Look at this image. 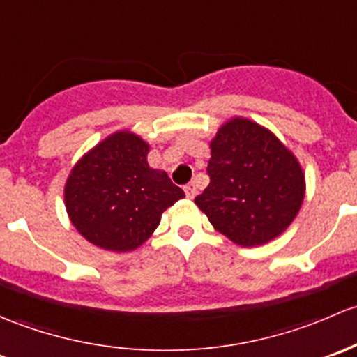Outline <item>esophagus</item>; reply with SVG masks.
I'll return each mask as SVG.
<instances>
[{
	"label": "esophagus",
	"mask_w": 357,
	"mask_h": 357,
	"mask_svg": "<svg viewBox=\"0 0 357 357\" xmlns=\"http://www.w3.org/2000/svg\"><path fill=\"white\" fill-rule=\"evenodd\" d=\"M183 190H185L187 199H194V197H196V194H197V185L194 182H190V183H187L185 187H183Z\"/></svg>",
	"instance_id": "34e87169"
}]
</instances>
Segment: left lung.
<instances>
[{
  "instance_id": "left-lung-1",
  "label": "left lung",
  "mask_w": 357,
  "mask_h": 357,
  "mask_svg": "<svg viewBox=\"0 0 357 357\" xmlns=\"http://www.w3.org/2000/svg\"><path fill=\"white\" fill-rule=\"evenodd\" d=\"M209 149L211 180L194 203L215 230L242 248L284 234L306 196L296 154L270 128L245 116L220 125Z\"/></svg>"
}]
</instances>
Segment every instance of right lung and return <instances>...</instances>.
I'll return each instance as SVG.
<instances>
[{
  "label": "right lung",
  "instance_id": "1",
  "mask_svg": "<svg viewBox=\"0 0 357 357\" xmlns=\"http://www.w3.org/2000/svg\"><path fill=\"white\" fill-rule=\"evenodd\" d=\"M149 142L116 130L84 153L70 170L63 197L77 232L98 248L130 252L141 248L161 215L185 197L165 170L148 163Z\"/></svg>",
  "mask_w": 357,
  "mask_h": 357
}]
</instances>
